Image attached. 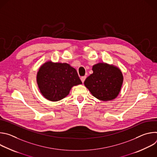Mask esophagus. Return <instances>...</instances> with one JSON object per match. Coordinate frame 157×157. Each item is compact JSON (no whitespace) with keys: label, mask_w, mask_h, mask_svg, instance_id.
Wrapping results in <instances>:
<instances>
[{"label":"esophagus","mask_w":157,"mask_h":157,"mask_svg":"<svg viewBox=\"0 0 157 157\" xmlns=\"http://www.w3.org/2000/svg\"><path fill=\"white\" fill-rule=\"evenodd\" d=\"M86 78V76H82V77L81 78V81H82V83L84 82V81H85Z\"/></svg>","instance_id":"esophagus-1"}]
</instances>
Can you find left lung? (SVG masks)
Masks as SVG:
<instances>
[{"label": "left lung", "instance_id": "obj_1", "mask_svg": "<svg viewBox=\"0 0 157 157\" xmlns=\"http://www.w3.org/2000/svg\"><path fill=\"white\" fill-rule=\"evenodd\" d=\"M93 73L84 81L85 86L94 97L107 101L116 99L123 83V75L118 67L105 63L93 66Z\"/></svg>", "mask_w": 157, "mask_h": 157}]
</instances>
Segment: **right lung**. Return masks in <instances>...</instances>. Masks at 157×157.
Wrapping results in <instances>:
<instances>
[{
    "label": "right lung",
    "instance_id": "right-lung-1",
    "mask_svg": "<svg viewBox=\"0 0 157 157\" xmlns=\"http://www.w3.org/2000/svg\"><path fill=\"white\" fill-rule=\"evenodd\" d=\"M36 82L43 96L53 102L64 98L72 87L82 84L76 70L69 64L51 61L40 67Z\"/></svg>",
    "mask_w": 157,
    "mask_h": 157
}]
</instances>
